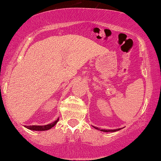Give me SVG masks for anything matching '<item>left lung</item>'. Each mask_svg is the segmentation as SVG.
I'll return each instance as SVG.
<instances>
[{
    "instance_id": "8db88e82",
    "label": "left lung",
    "mask_w": 161,
    "mask_h": 161,
    "mask_svg": "<svg viewBox=\"0 0 161 161\" xmlns=\"http://www.w3.org/2000/svg\"><path fill=\"white\" fill-rule=\"evenodd\" d=\"M95 128L97 129V130H101V131H103V132H115V131H117V130H119L120 129H115V130H102V129H99V128H97V127H95Z\"/></svg>"
}]
</instances>
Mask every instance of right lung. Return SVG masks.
<instances>
[{
  "mask_svg": "<svg viewBox=\"0 0 161 161\" xmlns=\"http://www.w3.org/2000/svg\"><path fill=\"white\" fill-rule=\"evenodd\" d=\"M59 119H58L56 121H54L51 124H49L47 125H32V126H26V127L29 130H37V131H42V130H47L51 129L52 127H53L58 121Z\"/></svg>",
  "mask_w": 161,
  "mask_h": 161,
  "instance_id": "add662e5",
  "label": "right lung"
}]
</instances>
